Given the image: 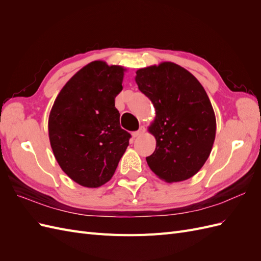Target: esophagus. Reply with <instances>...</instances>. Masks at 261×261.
Listing matches in <instances>:
<instances>
[{
	"label": "esophagus",
	"instance_id": "obj_1",
	"mask_svg": "<svg viewBox=\"0 0 261 261\" xmlns=\"http://www.w3.org/2000/svg\"><path fill=\"white\" fill-rule=\"evenodd\" d=\"M145 127H143V126H141V127L138 129V130H136V132H133V134H132V136L134 137V138H137V137H139L140 135H143V134L145 133Z\"/></svg>",
	"mask_w": 261,
	"mask_h": 261
}]
</instances>
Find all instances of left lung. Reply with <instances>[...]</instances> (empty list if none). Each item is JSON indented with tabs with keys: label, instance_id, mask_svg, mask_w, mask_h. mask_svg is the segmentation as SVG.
Segmentation results:
<instances>
[{
	"label": "left lung",
	"instance_id": "8db88e82",
	"mask_svg": "<svg viewBox=\"0 0 261 261\" xmlns=\"http://www.w3.org/2000/svg\"><path fill=\"white\" fill-rule=\"evenodd\" d=\"M136 74L139 90L155 110L149 132L156 146L146 158L150 170L169 183L191 178L207 161L216 138V115L207 92L194 75L172 62Z\"/></svg>",
	"mask_w": 261,
	"mask_h": 261
}]
</instances>
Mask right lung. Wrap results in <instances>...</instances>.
Listing matches in <instances>:
<instances>
[{"instance_id": "add662e5", "label": "right lung", "mask_w": 261, "mask_h": 261, "mask_svg": "<svg viewBox=\"0 0 261 261\" xmlns=\"http://www.w3.org/2000/svg\"><path fill=\"white\" fill-rule=\"evenodd\" d=\"M122 66L94 61L70 78L54 101L49 138L61 169L77 184L96 188L111 179L129 144L121 128L115 97Z\"/></svg>"}]
</instances>
